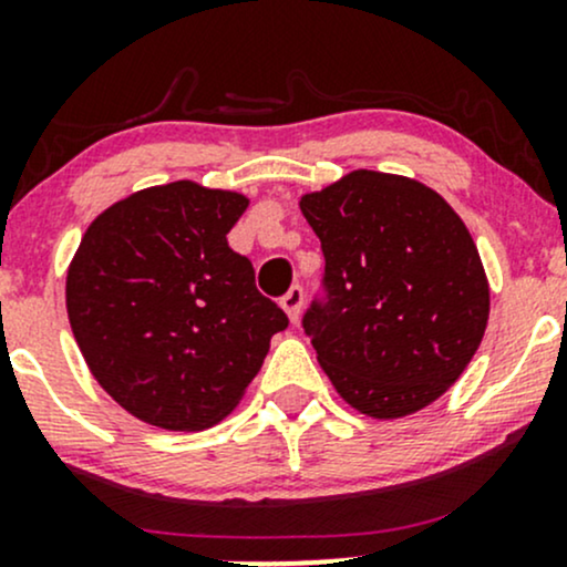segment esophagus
<instances>
[{"instance_id":"obj_1","label":"esophagus","mask_w":567,"mask_h":567,"mask_svg":"<svg viewBox=\"0 0 567 567\" xmlns=\"http://www.w3.org/2000/svg\"><path fill=\"white\" fill-rule=\"evenodd\" d=\"M282 309L288 311L290 322H298V317H301V309H303V288L301 285H292V288L285 292L282 296Z\"/></svg>"}]
</instances>
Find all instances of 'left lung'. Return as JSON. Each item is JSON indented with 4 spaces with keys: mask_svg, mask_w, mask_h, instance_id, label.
<instances>
[{
    "mask_svg": "<svg viewBox=\"0 0 567 567\" xmlns=\"http://www.w3.org/2000/svg\"><path fill=\"white\" fill-rule=\"evenodd\" d=\"M322 243V298L303 330L336 392L402 419L458 381L485 336L491 288L464 220L434 188L354 171L301 197Z\"/></svg>",
    "mask_w": 567,
    "mask_h": 567,
    "instance_id": "obj_1",
    "label": "left lung"
}]
</instances>
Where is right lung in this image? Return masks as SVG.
I'll return each mask as SVG.
<instances>
[{
    "label": "right lung",
    "mask_w": 567,
    "mask_h": 567,
    "mask_svg": "<svg viewBox=\"0 0 567 567\" xmlns=\"http://www.w3.org/2000/svg\"><path fill=\"white\" fill-rule=\"evenodd\" d=\"M247 197L194 181L114 202L69 266L66 309L90 373L127 413L171 432L229 415L288 315L226 234Z\"/></svg>",
    "instance_id": "1"
}]
</instances>
